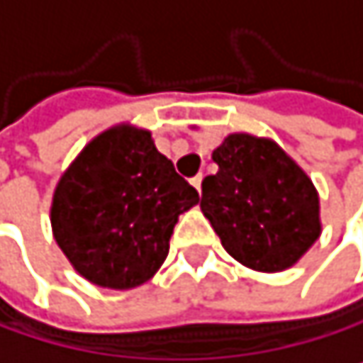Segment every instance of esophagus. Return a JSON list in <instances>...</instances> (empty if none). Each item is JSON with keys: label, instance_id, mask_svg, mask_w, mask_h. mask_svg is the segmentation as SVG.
<instances>
[{"label": "esophagus", "instance_id": "obj_1", "mask_svg": "<svg viewBox=\"0 0 363 363\" xmlns=\"http://www.w3.org/2000/svg\"><path fill=\"white\" fill-rule=\"evenodd\" d=\"M190 182H192V186H194V188H196L199 192H201V184H203V173H199V175H196V177H192Z\"/></svg>", "mask_w": 363, "mask_h": 363}]
</instances>
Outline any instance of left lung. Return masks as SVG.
<instances>
[{
	"label": "left lung",
	"mask_w": 363,
	"mask_h": 363,
	"mask_svg": "<svg viewBox=\"0 0 363 363\" xmlns=\"http://www.w3.org/2000/svg\"><path fill=\"white\" fill-rule=\"evenodd\" d=\"M218 171L203 179L201 210L225 251L240 264L277 273L320 235L318 194L270 140L231 134L212 153Z\"/></svg>",
	"instance_id": "8db88e82"
}]
</instances>
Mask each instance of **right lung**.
<instances>
[{
	"label": "right lung",
	"mask_w": 363,
	"mask_h": 363,
	"mask_svg": "<svg viewBox=\"0 0 363 363\" xmlns=\"http://www.w3.org/2000/svg\"><path fill=\"white\" fill-rule=\"evenodd\" d=\"M194 203L199 192L155 149L149 132L114 128L62 175L51 225L82 277L128 290L145 284L167 259L177 216Z\"/></svg>",
	"instance_id": "add662e5"
}]
</instances>
